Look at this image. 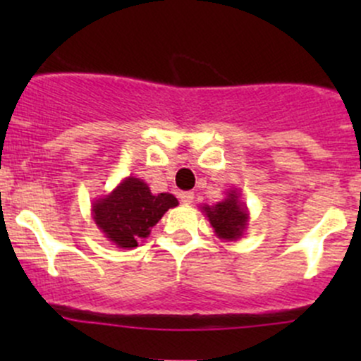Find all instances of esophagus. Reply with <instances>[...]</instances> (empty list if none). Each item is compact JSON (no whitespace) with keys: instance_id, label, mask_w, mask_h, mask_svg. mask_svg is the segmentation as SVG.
Here are the masks:
<instances>
[{"instance_id":"obj_1","label":"esophagus","mask_w":361,"mask_h":361,"mask_svg":"<svg viewBox=\"0 0 361 361\" xmlns=\"http://www.w3.org/2000/svg\"><path fill=\"white\" fill-rule=\"evenodd\" d=\"M180 198H181V202H183L185 205H190L193 202L195 193L193 192H183V193H180Z\"/></svg>"}]
</instances>
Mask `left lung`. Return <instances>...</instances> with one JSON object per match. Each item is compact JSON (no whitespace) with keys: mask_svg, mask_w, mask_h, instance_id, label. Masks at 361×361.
<instances>
[{"mask_svg":"<svg viewBox=\"0 0 361 361\" xmlns=\"http://www.w3.org/2000/svg\"><path fill=\"white\" fill-rule=\"evenodd\" d=\"M205 215L222 239H238L246 227L247 214L238 200V193L231 192L224 202L215 207H204Z\"/></svg>","mask_w":361,"mask_h":361,"instance_id":"obj_1","label":"left lung"}]
</instances>
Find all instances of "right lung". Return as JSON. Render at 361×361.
<instances>
[{"instance_id": "1", "label": "right lung", "mask_w": 361, "mask_h": 361, "mask_svg": "<svg viewBox=\"0 0 361 361\" xmlns=\"http://www.w3.org/2000/svg\"><path fill=\"white\" fill-rule=\"evenodd\" d=\"M176 205L171 193L152 195L142 180L127 178L114 193L94 204L93 219L118 247H135L164 212Z\"/></svg>"}]
</instances>
